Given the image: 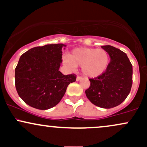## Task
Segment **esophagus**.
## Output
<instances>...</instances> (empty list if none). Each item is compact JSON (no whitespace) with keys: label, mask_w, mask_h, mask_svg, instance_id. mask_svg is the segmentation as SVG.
Here are the masks:
<instances>
[{"label":"esophagus","mask_w":147,"mask_h":147,"mask_svg":"<svg viewBox=\"0 0 147 147\" xmlns=\"http://www.w3.org/2000/svg\"><path fill=\"white\" fill-rule=\"evenodd\" d=\"M81 79H82V77H79V76H77V79H76V81H77V82H79V81H80Z\"/></svg>","instance_id":"obj_1"}]
</instances>
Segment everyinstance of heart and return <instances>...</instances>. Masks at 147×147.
Wrapping results in <instances>:
<instances>
[{
	"label": "heart",
	"mask_w": 147,
	"mask_h": 147,
	"mask_svg": "<svg viewBox=\"0 0 147 147\" xmlns=\"http://www.w3.org/2000/svg\"><path fill=\"white\" fill-rule=\"evenodd\" d=\"M63 61L71 70L81 66L84 76L95 78L105 72L109 66L110 57L104 49L78 48L74 49L70 55H64Z\"/></svg>",
	"instance_id": "heart-1"
}]
</instances>
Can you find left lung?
I'll return each mask as SVG.
<instances>
[{"mask_svg":"<svg viewBox=\"0 0 147 147\" xmlns=\"http://www.w3.org/2000/svg\"><path fill=\"white\" fill-rule=\"evenodd\" d=\"M102 48L109 52L111 61L102 75L89 79L90 87L85 92L94 105L111 109L122 104L129 95L133 67L126 54L119 49L111 45H102Z\"/></svg>","mask_w":147,"mask_h":147,"instance_id":"obj_1","label":"left lung"}]
</instances>
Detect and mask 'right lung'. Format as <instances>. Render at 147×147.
Returning a JSON list of instances; mask_svg holds the SVG:
<instances>
[{
    "mask_svg": "<svg viewBox=\"0 0 147 147\" xmlns=\"http://www.w3.org/2000/svg\"><path fill=\"white\" fill-rule=\"evenodd\" d=\"M63 43L35 47L21 55L15 69V86L28 105L47 110L59 104L67 87L76 81L74 74L64 75L61 63Z\"/></svg>",
    "mask_w": 147,
    "mask_h": 147,
    "instance_id": "1",
    "label": "right lung"
}]
</instances>
